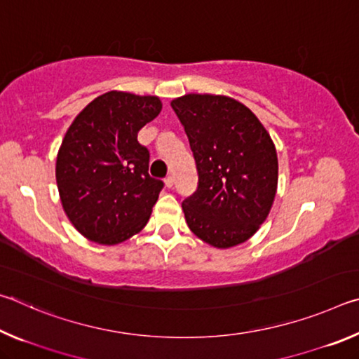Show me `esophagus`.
I'll use <instances>...</instances> for the list:
<instances>
[{
  "label": "esophagus",
  "instance_id": "34e87169",
  "mask_svg": "<svg viewBox=\"0 0 359 359\" xmlns=\"http://www.w3.org/2000/svg\"><path fill=\"white\" fill-rule=\"evenodd\" d=\"M174 185V177H171V175H168V177L165 179V187L166 188H172Z\"/></svg>",
  "mask_w": 359,
  "mask_h": 359
}]
</instances>
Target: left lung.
<instances>
[{
    "mask_svg": "<svg viewBox=\"0 0 359 359\" xmlns=\"http://www.w3.org/2000/svg\"><path fill=\"white\" fill-rule=\"evenodd\" d=\"M190 141L198 188L182 203L188 228L215 248L244 244L274 204L277 150L250 109L223 95L188 93L171 101Z\"/></svg>",
    "mask_w": 359,
    "mask_h": 359,
    "instance_id": "left-lung-1",
    "label": "left lung"
}]
</instances>
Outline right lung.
<instances>
[{
	"instance_id": "1",
	"label": "right lung",
	"mask_w": 359,
	"mask_h": 359,
	"mask_svg": "<svg viewBox=\"0 0 359 359\" xmlns=\"http://www.w3.org/2000/svg\"><path fill=\"white\" fill-rule=\"evenodd\" d=\"M161 107L158 96L112 90L72 120L55 177L65 214L83 238L115 245L147 224L163 182L149 175L150 155L137 133Z\"/></svg>"
}]
</instances>
